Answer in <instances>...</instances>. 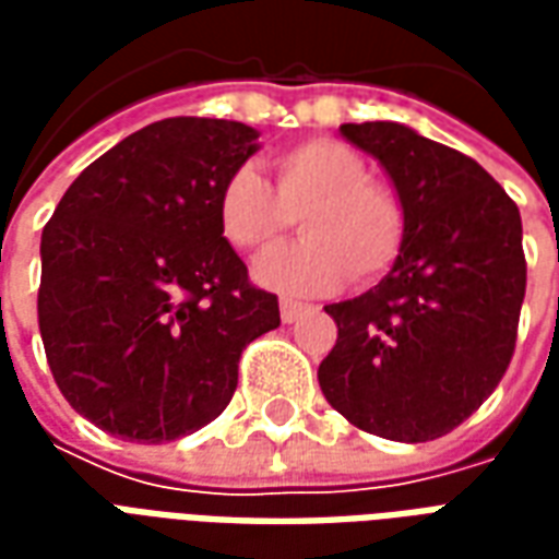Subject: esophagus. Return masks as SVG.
Wrapping results in <instances>:
<instances>
[{"label": "esophagus", "mask_w": 559, "mask_h": 559, "mask_svg": "<svg viewBox=\"0 0 559 559\" xmlns=\"http://www.w3.org/2000/svg\"><path fill=\"white\" fill-rule=\"evenodd\" d=\"M305 311L302 302H293V299H281V320L284 323H293V320H299Z\"/></svg>", "instance_id": "esophagus-1"}]
</instances>
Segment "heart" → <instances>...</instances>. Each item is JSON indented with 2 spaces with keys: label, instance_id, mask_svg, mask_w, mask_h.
Wrapping results in <instances>:
<instances>
[{
  "label": "heart",
  "instance_id": "b5f03b06",
  "mask_svg": "<svg viewBox=\"0 0 559 559\" xmlns=\"http://www.w3.org/2000/svg\"><path fill=\"white\" fill-rule=\"evenodd\" d=\"M275 191L254 170H233L218 191V227L239 251H269L299 215L302 239L263 257L257 281L284 296H320L350 272L356 284L386 275L404 245V206L368 179L365 160L338 140H305L272 158Z\"/></svg>",
  "mask_w": 559,
  "mask_h": 559
}]
</instances>
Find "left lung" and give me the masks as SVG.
<instances>
[{
  "label": "left lung",
  "instance_id": "1",
  "mask_svg": "<svg viewBox=\"0 0 559 559\" xmlns=\"http://www.w3.org/2000/svg\"><path fill=\"white\" fill-rule=\"evenodd\" d=\"M404 206L389 275L326 305L338 341L317 368L326 401L386 440H437L491 395L515 353L527 287L521 212L467 155L401 122L341 126Z\"/></svg>",
  "mask_w": 559,
  "mask_h": 559
}]
</instances>
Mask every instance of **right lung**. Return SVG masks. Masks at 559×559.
Instances as JSON below:
<instances>
[{
	"mask_svg": "<svg viewBox=\"0 0 559 559\" xmlns=\"http://www.w3.org/2000/svg\"><path fill=\"white\" fill-rule=\"evenodd\" d=\"M242 122L173 116L71 182L41 233L47 362L68 404L131 443H170L230 404L239 356L278 329L218 227V191L254 155Z\"/></svg>",
	"mask_w": 559,
	"mask_h": 559,
	"instance_id": "add662e5",
	"label": "right lung"
}]
</instances>
